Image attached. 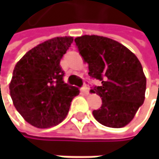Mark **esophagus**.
<instances>
[{
  "label": "esophagus",
  "instance_id": "1",
  "mask_svg": "<svg viewBox=\"0 0 159 159\" xmlns=\"http://www.w3.org/2000/svg\"><path fill=\"white\" fill-rule=\"evenodd\" d=\"M81 91H82L84 94H85V95H88V93H89V88H88L86 85H84V86H83V87L81 88Z\"/></svg>",
  "mask_w": 159,
  "mask_h": 159
}]
</instances>
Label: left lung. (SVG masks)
I'll return each mask as SVG.
<instances>
[{
  "mask_svg": "<svg viewBox=\"0 0 159 159\" xmlns=\"http://www.w3.org/2000/svg\"><path fill=\"white\" fill-rule=\"evenodd\" d=\"M75 41L88 63L89 76L101 83L91 89L102 99L101 107L93 111L95 119L107 127H124L144 100L146 78L141 62L130 49L109 38L84 35Z\"/></svg>",
  "mask_w": 159,
  "mask_h": 159,
  "instance_id": "8db88e82",
  "label": "left lung"
}]
</instances>
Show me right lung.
<instances>
[{
    "mask_svg": "<svg viewBox=\"0 0 159 159\" xmlns=\"http://www.w3.org/2000/svg\"><path fill=\"white\" fill-rule=\"evenodd\" d=\"M73 37H58L27 51L16 63L9 88L21 116L37 128L58 125L67 116L79 89L63 82L60 61Z\"/></svg>",
    "mask_w": 159,
    "mask_h": 159,
    "instance_id": "1",
    "label": "right lung"
}]
</instances>
